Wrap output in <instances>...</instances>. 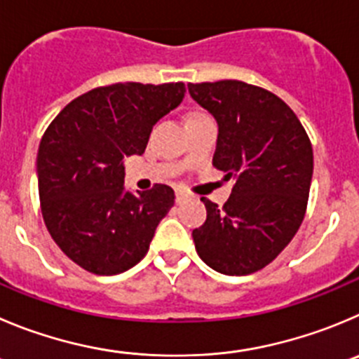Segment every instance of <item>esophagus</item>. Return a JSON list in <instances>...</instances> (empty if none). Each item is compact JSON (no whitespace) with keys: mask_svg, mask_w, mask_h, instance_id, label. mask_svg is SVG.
Instances as JSON below:
<instances>
[{"mask_svg":"<svg viewBox=\"0 0 359 359\" xmlns=\"http://www.w3.org/2000/svg\"><path fill=\"white\" fill-rule=\"evenodd\" d=\"M187 198H189V195H187L186 191L180 189V187H179V189H175V202L177 203H182L184 200H187Z\"/></svg>","mask_w":359,"mask_h":359,"instance_id":"obj_1","label":"esophagus"}]
</instances>
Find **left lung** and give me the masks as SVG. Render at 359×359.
I'll use <instances>...</instances> for the list:
<instances>
[{"mask_svg": "<svg viewBox=\"0 0 359 359\" xmlns=\"http://www.w3.org/2000/svg\"><path fill=\"white\" fill-rule=\"evenodd\" d=\"M189 95L217 122L212 164L233 179L225 205L202 198L207 219L193 230L196 253L214 271H260L292 241L306 212L313 150L280 97L237 79L189 83Z\"/></svg>", "mask_w": 359, "mask_h": 359, "instance_id": "left-lung-1", "label": "left lung"}]
</instances>
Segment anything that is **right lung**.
Masks as SVG:
<instances>
[{
    "instance_id": "right-lung-1",
    "label": "right lung",
    "mask_w": 359,
    "mask_h": 359,
    "mask_svg": "<svg viewBox=\"0 0 359 359\" xmlns=\"http://www.w3.org/2000/svg\"><path fill=\"white\" fill-rule=\"evenodd\" d=\"M184 83L99 86L69 102L40 140L36 154L43 223L60 250L100 276L140 262L175 202L170 186L133 195L123 159L142 156L157 120L184 99Z\"/></svg>"
}]
</instances>
